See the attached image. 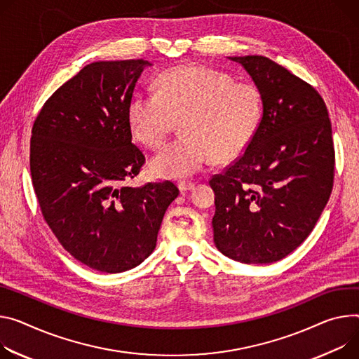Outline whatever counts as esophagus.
I'll list each match as a JSON object with an SVG mask.
<instances>
[{
  "label": "esophagus",
  "mask_w": 359,
  "mask_h": 359,
  "mask_svg": "<svg viewBox=\"0 0 359 359\" xmlns=\"http://www.w3.org/2000/svg\"><path fill=\"white\" fill-rule=\"evenodd\" d=\"M177 187H179V190H180L182 193H184V191L193 190V189H194V183H191V182H180V183L177 184Z\"/></svg>",
  "instance_id": "1"
}]
</instances>
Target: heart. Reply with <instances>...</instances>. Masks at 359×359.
I'll return each mask as SVG.
<instances>
[{
    "instance_id": "b5f03b06",
    "label": "heart",
    "mask_w": 359,
    "mask_h": 359,
    "mask_svg": "<svg viewBox=\"0 0 359 359\" xmlns=\"http://www.w3.org/2000/svg\"><path fill=\"white\" fill-rule=\"evenodd\" d=\"M127 117L135 139L150 149L165 143L182 120L183 135L161 149L150 168L160 179H186L210 158L232 160L248 147L262 117V97L231 74L186 64L163 72L158 91H136Z\"/></svg>"
}]
</instances>
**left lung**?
<instances>
[{
	"mask_svg": "<svg viewBox=\"0 0 359 359\" xmlns=\"http://www.w3.org/2000/svg\"><path fill=\"white\" fill-rule=\"evenodd\" d=\"M250 76L262 118L245 153L212 177L213 242L227 257L266 265L312 232L332 191V127L319 93L262 55L227 57Z\"/></svg>",
	"mask_w": 359,
	"mask_h": 359,
	"instance_id": "left-lung-1",
	"label": "left lung"
}]
</instances>
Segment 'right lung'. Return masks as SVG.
<instances>
[{"mask_svg":"<svg viewBox=\"0 0 359 359\" xmlns=\"http://www.w3.org/2000/svg\"><path fill=\"white\" fill-rule=\"evenodd\" d=\"M147 60L95 61L64 83L32 126L29 169L50 229L83 265L120 273L154 250L179 189L128 187L144 156L132 143L127 107Z\"/></svg>","mask_w":359,"mask_h":359,"instance_id":"obj_1","label":"right lung"}]
</instances>
